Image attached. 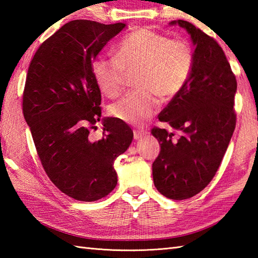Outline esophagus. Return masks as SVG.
Returning <instances> with one entry per match:
<instances>
[{
    "instance_id": "obj_1",
    "label": "esophagus",
    "mask_w": 258,
    "mask_h": 258,
    "mask_svg": "<svg viewBox=\"0 0 258 258\" xmlns=\"http://www.w3.org/2000/svg\"><path fill=\"white\" fill-rule=\"evenodd\" d=\"M147 134V132H145V131H139V130H135L134 131V140H141L143 139L144 136Z\"/></svg>"
}]
</instances>
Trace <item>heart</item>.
Returning a JSON list of instances; mask_svg holds the SVG:
<instances>
[{"mask_svg": "<svg viewBox=\"0 0 258 258\" xmlns=\"http://www.w3.org/2000/svg\"><path fill=\"white\" fill-rule=\"evenodd\" d=\"M194 53L188 42L141 27L126 35L115 48V57H97L92 64L100 90L116 96L126 74L139 71V90L126 93L109 106V114L125 123L142 125L163 100H171L184 89L193 69Z\"/></svg>", "mask_w": 258, "mask_h": 258, "instance_id": "heart-1", "label": "heart"}]
</instances>
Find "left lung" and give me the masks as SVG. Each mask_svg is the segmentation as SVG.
Returning a JSON list of instances; mask_svg holds the SVG:
<instances>
[{
	"label": "left lung",
	"mask_w": 258,
	"mask_h": 258,
	"mask_svg": "<svg viewBox=\"0 0 258 258\" xmlns=\"http://www.w3.org/2000/svg\"><path fill=\"white\" fill-rule=\"evenodd\" d=\"M187 31L195 46L188 82L163 109L158 119L165 128L152 134L161 152L152 165L156 189L167 199L182 201L210 184L228 147L236 125L234 97L237 82L218 43L187 21H172Z\"/></svg>",
	"instance_id": "left-lung-1"
}]
</instances>
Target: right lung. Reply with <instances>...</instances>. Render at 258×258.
Here are the masks:
<instances>
[{"label":"right lung","instance_id":"add662e5","mask_svg":"<svg viewBox=\"0 0 258 258\" xmlns=\"http://www.w3.org/2000/svg\"><path fill=\"white\" fill-rule=\"evenodd\" d=\"M126 24L75 20L38 47L27 71L23 114L43 168L64 194L82 202L105 197L117 184L116 157L133 132L116 117L101 118V91L92 63ZM102 120L103 139L89 136Z\"/></svg>","mask_w":258,"mask_h":258}]
</instances>
